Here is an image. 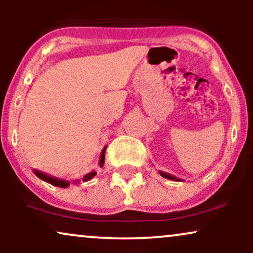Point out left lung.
Masks as SVG:
<instances>
[{
  "label": "left lung",
  "instance_id": "8db88e82",
  "mask_svg": "<svg viewBox=\"0 0 253 253\" xmlns=\"http://www.w3.org/2000/svg\"><path fill=\"white\" fill-rule=\"evenodd\" d=\"M161 175L163 176V177H165V178H168V179H171V181H179V179H178V178H176V177L171 176V175H169V173L162 172V171H161Z\"/></svg>",
  "mask_w": 253,
  "mask_h": 253
}]
</instances>
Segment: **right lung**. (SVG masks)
I'll return each instance as SVG.
<instances>
[{"label":"right lung","mask_w":253,"mask_h":253,"mask_svg":"<svg viewBox=\"0 0 253 253\" xmlns=\"http://www.w3.org/2000/svg\"><path fill=\"white\" fill-rule=\"evenodd\" d=\"M106 149H107V147H104L102 153H101L100 167H103V164H104V153H106ZM34 173H36V176L39 177V178H42V181L51 183L52 185H56V187L66 188V187H69V184H70V183H69L68 181H64V179H59V178H56V177H52L50 175H47V173L42 172V171H39V170H34ZM95 175H96V172H95V171H92V172L88 173V175H85L83 177V182L89 181V179H91ZM77 182L78 181H75V183H77Z\"/></svg>","instance_id":"add662e5"}]
</instances>
